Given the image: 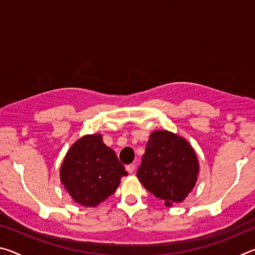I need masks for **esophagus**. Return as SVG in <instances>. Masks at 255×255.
I'll list each match as a JSON object with an SVG mask.
<instances>
[{
    "instance_id": "1",
    "label": "esophagus",
    "mask_w": 255,
    "mask_h": 255,
    "mask_svg": "<svg viewBox=\"0 0 255 255\" xmlns=\"http://www.w3.org/2000/svg\"><path fill=\"white\" fill-rule=\"evenodd\" d=\"M136 169V165L135 164H128V165H126V171L128 172V173H132L133 171H135Z\"/></svg>"
}]
</instances>
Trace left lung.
Segmentation results:
<instances>
[{"label": "left lung", "mask_w": 255, "mask_h": 255, "mask_svg": "<svg viewBox=\"0 0 255 255\" xmlns=\"http://www.w3.org/2000/svg\"><path fill=\"white\" fill-rule=\"evenodd\" d=\"M198 175L199 161L185 138L169 130L150 133L137 178L152 195L167 207L180 204L195 188Z\"/></svg>", "instance_id": "left-lung-1"}]
</instances>
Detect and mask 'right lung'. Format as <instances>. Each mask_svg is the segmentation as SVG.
<instances>
[{
  "label": "right lung",
  "instance_id": "1",
  "mask_svg": "<svg viewBox=\"0 0 255 255\" xmlns=\"http://www.w3.org/2000/svg\"><path fill=\"white\" fill-rule=\"evenodd\" d=\"M128 173L117 155L103 143L101 133L84 135L67 150L59 178L73 200L97 207L111 196Z\"/></svg>",
  "mask_w": 255,
  "mask_h": 255
}]
</instances>
